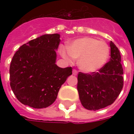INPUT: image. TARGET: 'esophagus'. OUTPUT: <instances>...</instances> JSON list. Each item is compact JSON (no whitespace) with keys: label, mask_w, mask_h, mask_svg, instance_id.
<instances>
[{"label":"esophagus","mask_w":134,"mask_h":134,"mask_svg":"<svg viewBox=\"0 0 134 134\" xmlns=\"http://www.w3.org/2000/svg\"><path fill=\"white\" fill-rule=\"evenodd\" d=\"M72 73H73L74 75L76 76V75H77V74H78V71L76 70V69H73V71H72Z\"/></svg>","instance_id":"1"}]
</instances>
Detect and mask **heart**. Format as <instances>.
<instances>
[{
  "mask_svg": "<svg viewBox=\"0 0 134 134\" xmlns=\"http://www.w3.org/2000/svg\"><path fill=\"white\" fill-rule=\"evenodd\" d=\"M67 50L61 47L60 53L63 58L78 60V67L84 72H94L106 64L110 55V47L104 41L93 37H82L68 44Z\"/></svg>",
  "mask_w": 134,
  "mask_h": 134,
  "instance_id": "obj_1",
  "label": "heart"
}]
</instances>
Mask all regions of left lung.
<instances>
[{"instance_id": "left-lung-1", "label": "left lung", "mask_w": 134, "mask_h": 134, "mask_svg": "<svg viewBox=\"0 0 134 134\" xmlns=\"http://www.w3.org/2000/svg\"><path fill=\"white\" fill-rule=\"evenodd\" d=\"M110 61L98 72L78 74L77 90L84 108L96 110L111 105L124 85L123 69L118 48L110 42Z\"/></svg>"}]
</instances>
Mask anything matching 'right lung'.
<instances>
[{"label":"right lung","instance_id":"right-lung-1","mask_svg":"<svg viewBox=\"0 0 134 134\" xmlns=\"http://www.w3.org/2000/svg\"><path fill=\"white\" fill-rule=\"evenodd\" d=\"M60 35L46 34L20 46L9 67L10 86L21 103L46 108L55 101L63 85L72 74L71 67L55 64Z\"/></svg>","mask_w":134,"mask_h":134}]
</instances>
